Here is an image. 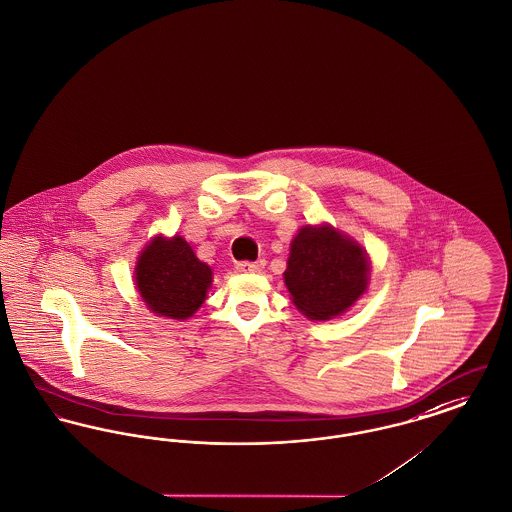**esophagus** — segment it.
Listing matches in <instances>:
<instances>
[{
    "label": "esophagus",
    "mask_w": 512,
    "mask_h": 512,
    "mask_svg": "<svg viewBox=\"0 0 512 512\" xmlns=\"http://www.w3.org/2000/svg\"><path fill=\"white\" fill-rule=\"evenodd\" d=\"M265 267L263 261H241L238 263V271L240 272H261Z\"/></svg>",
    "instance_id": "1"
}]
</instances>
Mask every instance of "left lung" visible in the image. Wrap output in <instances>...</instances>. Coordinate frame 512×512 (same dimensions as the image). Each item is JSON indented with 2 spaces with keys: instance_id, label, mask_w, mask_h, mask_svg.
I'll use <instances>...</instances> for the list:
<instances>
[{
  "instance_id": "obj_1",
  "label": "left lung",
  "mask_w": 512,
  "mask_h": 512,
  "mask_svg": "<svg viewBox=\"0 0 512 512\" xmlns=\"http://www.w3.org/2000/svg\"><path fill=\"white\" fill-rule=\"evenodd\" d=\"M367 280L365 251L331 226H305L292 241L284 282L309 319L327 321L344 313L365 292Z\"/></svg>"
}]
</instances>
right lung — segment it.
Masks as SVG:
<instances>
[{
  "instance_id": "1",
  "label": "right lung",
  "mask_w": 512,
  "mask_h": 512,
  "mask_svg": "<svg viewBox=\"0 0 512 512\" xmlns=\"http://www.w3.org/2000/svg\"><path fill=\"white\" fill-rule=\"evenodd\" d=\"M135 280L141 298L154 313L187 319L205 301L212 272L180 236L154 238L137 261Z\"/></svg>"
}]
</instances>
